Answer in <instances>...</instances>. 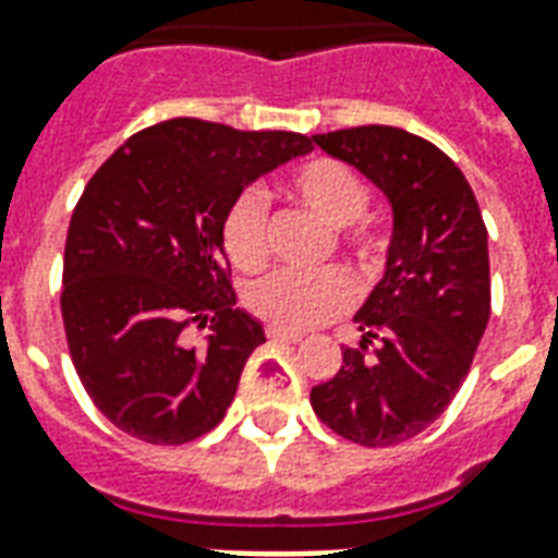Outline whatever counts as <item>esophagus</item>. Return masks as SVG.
I'll use <instances>...</instances> for the list:
<instances>
[{
  "mask_svg": "<svg viewBox=\"0 0 558 558\" xmlns=\"http://www.w3.org/2000/svg\"><path fill=\"white\" fill-rule=\"evenodd\" d=\"M266 338L271 340V343H299V340H302V335H299V331H287V328L268 326Z\"/></svg>",
  "mask_w": 558,
  "mask_h": 558,
  "instance_id": "34e87169",
  "label": "esophagus"
}]
</instances>
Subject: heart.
<instances>
[{
  "mask_svg": "<svg viewBox=\"0 0 558 558\" xmlns=\"http://www.w3.org/2000/svg\"><path fill=\"white\" fill-rule=\"evenodd\" d=\"M283 191L299 206L338 227L340 247L362 271L386 263L388 235L362 215L371 206V187L359 172L338 158H311L287 175ZM220 242L239 271H259L268 263V203L266 196L244 187L220 220ZM352 280L340 268L326 271H275L244 292V302L263 323L287 331L328 323L352 304Z\"/></svg>",
  "mask_w": 558,
  "mask_h": 558,
  "instance_id": "heart-1",
  "label": "heart"
}]
</instances>
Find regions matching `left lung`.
Segmentation results:
<instances>
[{"mask_svg":"<svg viewBox=\"0 0 558 558\" xmlns=\"http://www.w3.org/2000/svg\"><path fill=\"white\" fill-rule=\"evenodd\" d=\"M314 143L386 191L395 239L386 275L355 314L362 343L343 350L311 407L350 442H407L448 410L490 319L487 227L466 175L424 137L362 125Z\"/></svg>","mask_w":558,"mask_h":558,"instance_id":"8db88e82","label":"left lung"}]
</instances>
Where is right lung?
Masks as SVG:
<instances>
[{
  "instance_id": "add662e5",
  "label": "right lung",
  "mask_w": 558,
  "mask_h": 558,
  "mask_svg": "<svg viewBox=\"0 0 558 558\" xmlns=\"http://www.w3.org/2000/svg\"><path fill=\"white\" fill-rule=\"evenodd\" d=\"M314 148L292 131L167 119L104 160L80 194L62 263V323L92 403L148 445L218 427L266 340L235 307L220 220L244 184ZM208 327L203 348L186 338Z\"/></svg>"
}]
</instances>
